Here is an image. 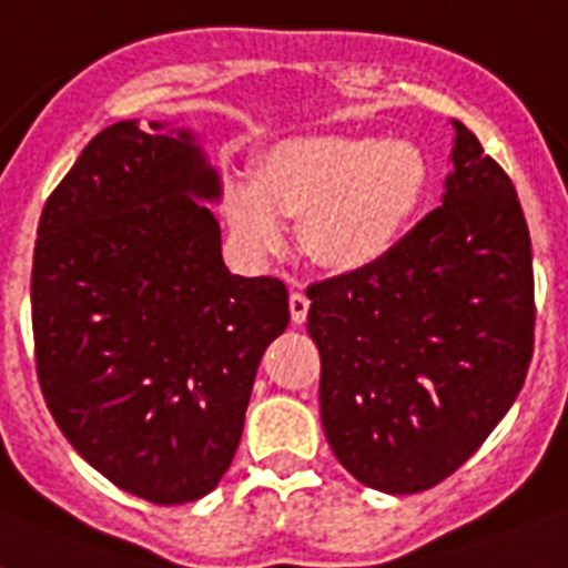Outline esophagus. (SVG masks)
<instances>
[{
    "label": "esophagus",
    "instance_id": "esophagus-1",
    "mask_svg": "<svg viewBox=\"0 0 568 568\" xmlns=\"http://www.w3.org/2000/svg\"><path fill=\"white\" fill-rule=\"evenodd\" d=\"M308 306H312V303H308V297L303 292H292V297H288V308H292V321L297 323H306V317H308Z\"/></svg>",
    "mask_w": 568,
    "mask_h": 568
}]
</instances>
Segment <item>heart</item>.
I'll return each instance as SVG.
<instances>
[{"label": "heart", "mask_w": 568, "mask_h": 568, "mask_svg": "<svg viewBox=\"0 0 568 568\" xmlns=\"http://www.w3.org/2000/svg\"><path fill=\"white\" fill-rule=\"evenodd\" d=\"M424 159L404 141L306 135L268 150L260 181L233 175L225 216L251 254L285 242L283 219H303V247L317 265L357 271L387 256L424 190Z\"/></svg>", "instance_id": "1"}]
</instances>
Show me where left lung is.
I'll return each mask as SVG.
<instances>
[{"label": "left lung", "mask_w": 568, "mask_h": 568, "mask_svg": "<svg viewBox=\"0 0 568 568\" xmlns=\"http://www.w3.org/2000/svg\"><path fill=\"white\" fill-rule=\"evenodd\" d=\"M436 211L387 256L308 285L321 418L366 488L418 494L479 450L535 352L531 240L517 190L465 123Z\"/></svg>", "instance_id": "obj_1"}]
</instances>
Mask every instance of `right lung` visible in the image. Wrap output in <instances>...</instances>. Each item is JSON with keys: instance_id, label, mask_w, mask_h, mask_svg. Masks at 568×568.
<instances>
[{"instance_id": "obj_1", "label": "right lung", "mask_w": 568, "mask_h": 568, "mask_svg": "<svg viewBox=\"0 0 568 568\" xmlns=\"http://www.w3.org/2000/svg\"><path fill=\"white\" fill-rule=\"evenodd\" d=\"M219 195L193 132L121 121L85 144L37 227L42 398L94 470L155 505L216 488L256 366L288 326L276 276L227 271L202 204Z\"/></svg>"}]
</instances>
